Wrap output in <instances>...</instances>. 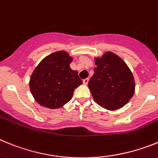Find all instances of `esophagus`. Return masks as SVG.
Segmentation results:
<instances>
[{
  "mask_svg": "<svg viewBox=\"0 0 158 158\" xmlns=\"http://www.w3.org/2000/svg\"><path fill=\"white\" fill-rule=\"evenodd\" d=\"M88 82H89V79H88V78H87V79H83V84H85V85H87Z\"/></svg>",
  "mask_w": 158,
  "mask_h": 158,
  "instance_id": "obj_1",
  "label": "esophagus"
}]
</instances>
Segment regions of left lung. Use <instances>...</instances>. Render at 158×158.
Instances as JSON below:
<instances>
[{
	"mask_svg": "<svg viewBox=\"0 0 158 158\" xmlns=\"http://www.w3.org/2000/svg\"><path fill=\"white\" fill-rule=\"evenodd\" d=\"M94 73L88 83L94 102L108 110L120 109L135 91L132 71L123 59L111 52L94 57Z\"/></svg>",
	"mask_w": 158,
	"mask_h": 158,
	"instance_id": "obj_1",
	"label": "left lung"
}]
</instances>
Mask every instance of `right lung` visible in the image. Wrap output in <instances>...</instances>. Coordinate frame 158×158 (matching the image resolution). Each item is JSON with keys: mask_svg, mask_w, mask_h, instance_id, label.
Segmentation results:
<instances>
[{"mask_svg": "<svg viewBox=\"0 0 158 158\" xmlns=\"http://www.w3.org/2000/svg\"><path fill=\"white\" fill-rule=\"evenodd\" d=\"M72 60L66 51H58L36 66L30 77L29 88L40 105L57 109L72 98L75 89L83 83L78 71L70 68Z\"/></svg>", "mask_w": 158, "mask_h": 158, "instance_id": "right-lung-1", "label": "right lung"}]
</instances>
